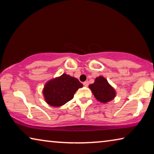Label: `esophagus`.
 Returning <instances> with one entry per match:
<instances>
[{
    "label": "esophagus",
    "mask_w": 154,
    "mask_h": 154,
    "mask_svg": "<svg viewBox=\"0 0 154 154\" xmlns=\"http://www.w3.org/2000/svg\"><path fill=\"white\" fill-rule=\"evenodd\" d=\"M83 85H84V86H88V85H89V82H83Z\"/></svg>",
    "instance_id": "obj_1"
}]
</instances>
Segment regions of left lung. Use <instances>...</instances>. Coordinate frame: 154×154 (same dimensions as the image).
<instances>
[{
	"label": "left lung",
	"mask_w": 154,
	"mask_h": 154,
	"mask_svg": "<svg viewBox=\"0 0 154 154\" xmlns=\"http://www.w3.org/2000/svg\"><path fill=\"white\" fill-rule=\"evenodd\" d=\"M94 97L99 102L106 103L116 97V93L114 88L108 83L105 77H96L94 83L89 85Z\"/></svg>",
	"instance_id": "1"
}]
</instances>
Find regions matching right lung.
<instances>
[{
	"mask_svg": "<svg viewBox=\"0 0 154 154\" xmlns=\"http://www.w3.org/2000/svg\"><path fill=\"white\" fill-rule=\"evenodd\" d=\"M82 87L83 84L77 78L64 73L47 82L43 94L48 105L60 106L72 100L77 90Z\"/></svg>",
	"mask_w": 154,
	"mask_h": 154,
	"instance_id": "obj_1",
	"label": "right lung"
}]
</instances>
